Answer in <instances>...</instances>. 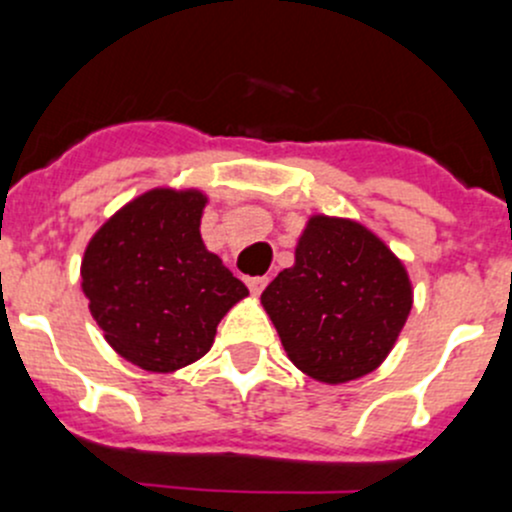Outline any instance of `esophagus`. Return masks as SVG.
<instances>
[{
	"label": "esophagus",
	"mask_w": 512,
	"mask_h": 512,
	"mask_svg": "<svg viewBox=\"0 0 512 512\" xmlns=\"http://www.w3.org/2000/svg\"><path fill=\"white\" fill-rule=\"evenodd\" d=\"M267 282H270L267 277H247V287H250L252 294H260L267 287Z\"/></svg>",
	"instance_id": "1"
}]
</instances>
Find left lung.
<instances>
[{"instance_id": "obj_1", "label": "left lung", "mask_w": 512, "mask_h": 512, "mask_svg": "<svg viewBox=\"0 0 512 512\" xmlns=\"http://www.w3.org/2000/svg\"><path fill=\"white\" fill-rule=\"evenodd\" d=\"M294 366L347 384L389 356L414 304L404 262L364 225L312 215L260 297Z\"/></svg>"}]
</instances>
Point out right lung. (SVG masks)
I'll return each instance as SVG.
<instances>
[{
    "mask_svg": "<svg viewBox=\"0 0 512 512\" xmlns=\"http://www.w3.org/2000/svg\"><path fill=\"white\" fill-rule=\"evenodd\" d=\"M200 190L153 188L96 230L81 289L113 352L146 371L183 369L210 352L247 287L200 237Z\"/></svg>",
    "mask_w": 512,
    "mask_h": 512,
    "instance_id": "add662e5",
    "label": "right lung"
}]
</instances>
